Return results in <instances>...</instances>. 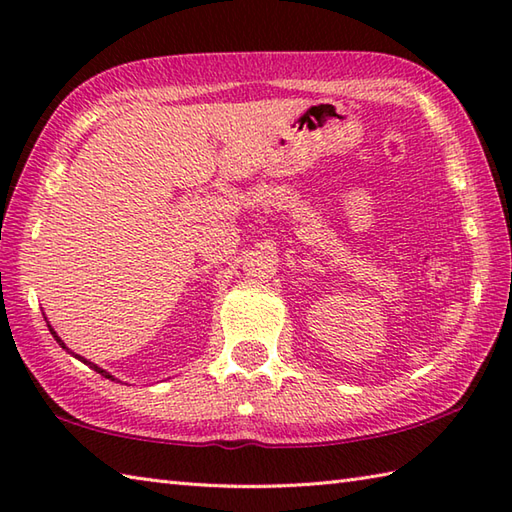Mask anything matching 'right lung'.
<instances>
[{
  "instance_id": "obj_1",
  "label": "right lung",
  "mask_w": 512,
  "mask_h": 512,
  "mask_svg": "<svg viewBox=\"0 0 512 512\" xmlns=\"http://www.w3.org/2000/svg\"><path fill=\"white\" fill-rule=\"evenodd\" d=\"M50 332H52V336H54V339H57V343H59V345H61V347H63V350H68V347H65V345H63V343H61V339H59V336H57V332H54V330H52V328H50ZM74 356H76V354H74ZM76 358H79V361H83V363H85V365H90V367H94V369H96V372H99V374H101V376H105V378H112V376H110V374H107V372H105V369H101V367H96V365H92V363H90V361H85V358H81V356H76ZM112 380H114V378H112Z\"/></svg>"
}]
</instances>
